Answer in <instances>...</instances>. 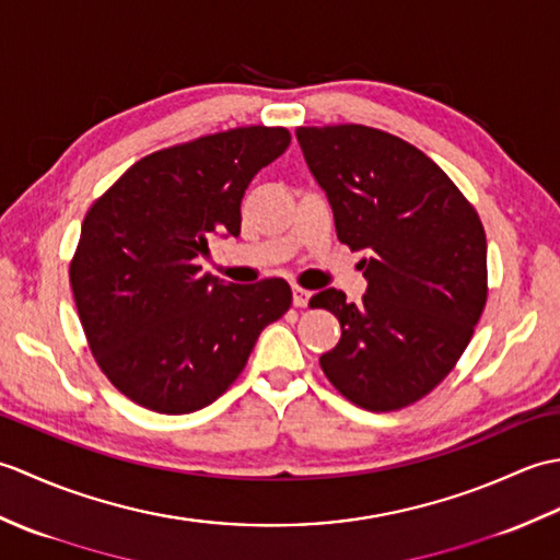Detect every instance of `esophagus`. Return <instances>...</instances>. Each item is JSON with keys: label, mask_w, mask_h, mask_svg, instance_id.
Masks as SVG:
<instances>
[{"label": "esophagus", "mask_w": 560, "mask_h": 560, "mask_svg": "<svg viewBox=\"0 0 560 560\" xmlns=\"http://www.w3.org/2000/svg\"><path fill=\"white\" fill-rule=\"evenodd\" d=\"M311 291H305V289H301V287H293V305L295 307H305L307 305V301H311Z\"/></svg>", "instance_id": "1"}]
</instances>
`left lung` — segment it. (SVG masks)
<instances>
[{
	"label": "left lung",
	"mask_w": 560,
	"mask_h": 560,
	"mask_svg": "<svg viewBox=\"0 0 560 560\" xmlns=\"http://www.w3.org/2000/svg\"><path fill=\"white\" fill-rule=\"evenodd\" d=\"M335 213L337 237L363 253V303L337 289L311 299L339 319L319 355L329 383L368 411L425 397L467 349L486 305V233L457 185L399 137L363 125L295 129Z\"/></svg>",
	"instance_id": "left-lung-1"
}]
</instances>
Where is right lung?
Here are the masks:
<instances>
[{
  "label": "right lung",
  "mask_w": 560,
  "mask_h": 560,
  "mask_svg": "<svg viewBox=\"0 0 560 560\" xmlns=\"http://www.w3.org/2000/svg\"><path fill=\"white\" fill-rule=\"evenodd\" d=\"M291 144L283 127H237L137 161L93 201L69 267L93 359L125 397L192 413L229 389L291 287L201 273L211 237L241 235L249 180Z\"/></svg>",
  "instance_id": "add662e5"
}]
</instances>
